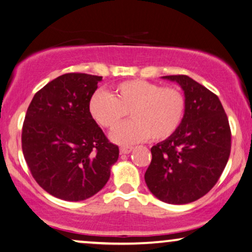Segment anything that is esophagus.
Masks as SVG:
<instances>
[{
    "label": "esophagus",
    "instance_id": "obj_1",
    "mask_svg": "<svg viewBox=\"0 0 252 252\" xmlns=\"http://www.w3.org/2000/svg\"><path fill=\"white\" fill-rule=\"evenodd\" d=\"M132 150V146H121L120 148V152L121 154H124V155H128L131 152Z\"/></svg>",
    "mask_w": 252,
    "mask_h": 252
}]
</instances>
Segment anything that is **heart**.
I'll return each mask as SVG.
<instances>
[{
	"label": "heart",
	"instance_id": "heart-1",
	"mask_svg": "<svg viewBox=\"0 0 252 252\" xmlns=\"http://www.w3.org/2000/svg\"><path fill=\"white\" fill-rule=\"evenodd\" d=\"M92 119L104 129H113L128 116L132 121L121 124L110 133L117 144L131 145L150 138L167 139L179 129L187 110L183 91L146 80H128L116 85L113 94L98 91L88 102Z\"/></svg>",
	"mask_w": 252,
	"mask_h": 252
}]
</instances>
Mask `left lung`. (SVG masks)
Returning a JSON list of instances; mask_svg holds the SVG:
<instances>
[{
	"label": "left lung",
	"instance_id": "left-lung-1",
	"mask_svg": "<svg viewBox=\"0 0 252 252\" xmlns=\"http://www.w3.org/2000/svg\"><path fill=\"white\" fill-rule=\"evenodd\" d=\"M187 98L179 129L152 146L145 183L155 196L173 205L200 199L221 177L230 156L231 131L218 95L187 75H166Z\"/></svg>",
	"mask_w": 252,
	"mask_h": 252
}]
</instances>
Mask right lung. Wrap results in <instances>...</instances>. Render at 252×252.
Listing matches in <instances>:
<instances>
[{
  "label": "right lung",
  "instance_id": "1",
  "mask_svg": "<svg viewBox=\"0 0 252 252\" xmlns=\"http://www.w3.org/2000/svg\"><path fill=\"white\" fill-rule=\"evenodd\" d=\"M102 76L66 73L39 89L22 129V150L33 179L51 195L81 201L102 189L119 146L92 119L89 98Z\"/></svg>",
  "mask_w": 252,
  "mask_h": 252
}]
</instances>
